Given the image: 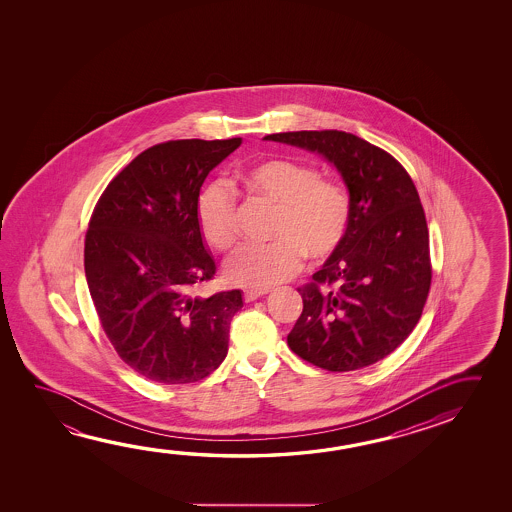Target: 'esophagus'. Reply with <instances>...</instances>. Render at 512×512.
Segmentation results:
<instances>
[{"instance_id": "obj_1", "label": "esophagus", "mask_w": 512, "mask_h": 512, "mask_svg": "<svg viewBox=\"0 0 512 512\" xmlns=\"http://www.w3.org/2000/svg\"><path fill=\"white\" fill-rule=\"evenodd\" d=\"M269 289H259V287H252V289H246L244 291V300L246 302H253V300H257L260 296L268 295Z\"/></svg>"}]
</instances>
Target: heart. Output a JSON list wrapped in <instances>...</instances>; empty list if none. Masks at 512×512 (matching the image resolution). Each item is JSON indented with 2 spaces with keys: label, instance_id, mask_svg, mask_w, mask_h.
Masks as SVG:
<instances>
[{
  "label": "heart",
  "instance_id": "obj_1",
  "mask_svg": "<svg viewBox=\"0 0 512 512\" xmlns=\"http://www.w3.org/2000/svg\"><path fill=\"white\" fill-rule=\"evenodd\" d=\"M239 181L253 198L277 207L273 243L244 246L232 255L225 275L235 286L268 289L296 275L305 255L325 262L340 252L349 235L352 199L338 181L325 180L309 163L266 158L239 172ZM199 232L219 252L239 241L237 203L225 183H210L196 205Z\"/></svg>",
  "mask_w": 512,
  "mask_h": 512
}]
</instances>
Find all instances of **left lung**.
<instances>
[{
    "instance_id": "1",
    "label": "left lung",
    "mask_w": 512,
    "mask_h": 512,
    "mask_svg": "<svg viewBox=\"0 0 512 512\" xmlns=\"http://www.w3.org/2000/svg\"><path fill=\"white\" fill-rule=\"evenodd\" d=\"M264 140L323 156L352 199L345 244L298 289L304 311L287 345L331 372L368 367L410 336L430 291V237L412 178L394 156L345 131Z\"/></svg>"
}]
</instances>
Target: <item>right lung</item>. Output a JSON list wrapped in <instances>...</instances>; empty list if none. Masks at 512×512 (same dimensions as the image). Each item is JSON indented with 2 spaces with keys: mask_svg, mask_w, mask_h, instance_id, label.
<instances>
[{
  "mask_svg": "<svg viewBox=\"0 0 512 512\" xmlns=\"http://www.w3.org/2000/svg\"><path fill=\"white\" fill-rule=\"evenodd\" d=\"M241 144L153 145L113 178L93 210L84 243L93 304L118 356L154 383H194L226 358L243 293L192 295L216 273L196 205L208 172Z\"/></svg>",
  "mask_w": 512,
  "mask_h": 512,
  "instance_id": "right-lung-1",
  "label": "right lung"
}]
</instances>
